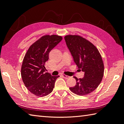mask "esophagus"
Here are the masks:
<instances>
[{"instance_id":"1","label":"esophagus","mask_w":124,"mask_h":124,"mask_svg":"<svg viewBox=\"0 0 124 124\" xmlns=\"http://www.w3.org/2000/svg\"><path fill=\"white\" fill-rule=\"evenodd\" d=\"M62 76L63 78H66V79H68V78H70L69 76H67V75H66V74H62Z\"/></svg>"}]
</instances>
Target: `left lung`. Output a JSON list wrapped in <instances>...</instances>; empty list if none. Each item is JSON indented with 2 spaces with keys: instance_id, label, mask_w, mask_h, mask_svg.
Returning <instances> with one entry per match:
<instances>
[{
  "instance_id": "obj_1",
  "label": "left lung",
  "mask_w": 124,
  "mask_h": 124,
  "mask_svg": "<svg viewBox=\"0 0 124 124\" xmlns=\"http://www.w3.org/2000/svg\"><path fill=\"white\" fill-rule=\"evenodd\" d=\"M64 40L75 63L84 72L83 78L74 77L76 84L70 89L78 95L89 94L97 89L103 79L104 67L101 54L92 42L79 35H66Z\"/></svg>"
}]
</instances>
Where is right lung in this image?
Listing matches in <instances>:
<instances>
[{
  "mask_svg": "<svg viewBox=\"0 0 124 124\" xmlns=\"http://www.w3.org/2000/svg\"><path fill=\"white\" fill-rule=\"evenodd\" d=\"M62 40L56 35H46L32 44L23 59L21 75L27 89L37 97H42L52 92L54 83L60 76H52L45 72V62L49 53Z\"/></svg>",
  "mask_w": 124,
  "mask_h": 124,
  "instance_id": "obj_1",
  "label": "right lung"
}]
</instances>
